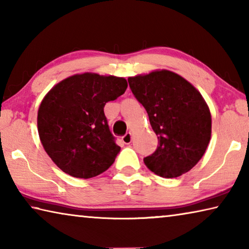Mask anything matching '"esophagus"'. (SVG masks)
I'll return each mask as SVG.
<instances>
[{"instance_id": "1", "label": "esophagus", "mask_w": 249, "mask_h": 249, "mask_svg": "<svg viewBox=\"0 0 249 249\" xmlns=\"http://www.w3.org/2000/svg\"><path fill=\"white\" fill-rule=\"evenodd\" d=\"M132 140H133V135L132 133H126L123 137H122V141H123L124 144L126 145H129L130 142H132Z\"/></svg>"}]
</instances>
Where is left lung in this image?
Wrapping results in <instances>:
<instances>
[{
  "label": "left lung",
  "mask_w": 249,
  "mask_h": 249,
  "mask_svg": "<svg viewBox=\"0 0 249 249\" xmlns=\"http://www.w3.org/2000/svg\"><path fill=\"white\" fill-rule=\"evenodd\" d=\"M128 83L158 138L157 149L144 158L147 168L163 178L191 170L204 155L212 132L203 96L184 78L166 69L129 77Z\"/></svg>",
  "instance_id": "left-lung-1"
}]
</instances>
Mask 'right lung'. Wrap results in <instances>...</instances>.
Wrapping results in <instances>:
<instances>
[{"instance_id": "obj_1", "label": "right lung", "mask_w": 249, "mask_h": 249, "mask_svg": "<svg viewBox=\"0 0 249 249\" xmlns=\"http://www.w3.org/2000/svg\"><path fill=\"white\" fill-rule=\"evenodd\" d=\"M126 88L124 78L84 72L62 80L45 95L37 128L45 151L62 171L89 179L112 166L121 147L109 132L104 105Z\"/></svg>"}]
</instances>
